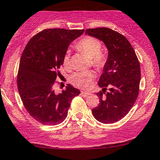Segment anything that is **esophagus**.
I'll return each instance as SVG.
<instances>
[{
    "instance_id": "1",
    "label": "esophagus",
    "mask_w": 160,
    "mask_h": 160,
    "mask_svg": "<svg viewBox=\"0 0 160 160\" xmlns=\"http://www.w3.org/2000/svg\"><path fill=\"white\" fill-rule=\"evenodd\" d=\"M89 94V93L85 92V91H82V92H81V95H82V97H84V98H87Z\"/></svg>"
}]
</instances>
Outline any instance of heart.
<instances>
[{"instance_id":"heart-1","label":"heart","mask_w":160,"mask_h":160,"mask_svg":"<svg viewBox=\"0 0 160 160\" xmlns=\"http://www.w3.org/2000/svg\"><path fill=\"white\" fill-rule=\"evenodd\" d=\"M74 48L78 51L88 55L91 58V64L98 70L103 69L107 64V54L102 51L101 42L96 38L92 36L82 38L75 43ZM63 65L66 69L71 68V59L69 52L64 54ZM94 77V73L92 71L77 72L71 75L70 82L79 88L88 89L92 85Z\"/></svg>"}]
</instances>
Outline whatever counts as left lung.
Returning <instances> with one entry per match:
<instances>
[{"mask_svg":"<svg viewBox=\"0 0 160 160\" xmlns=\"http://www.w3.org/2000/svg\"><path fill=\"white\" fill-rule=\"evenodd\" d=\"M86 35L103 41L109 51L97 93L100 103L93 116L104 124L114 123L125 117L135 103L139 93L141 67L132 44L124 35L108 28H88ZM108 91H107V89Z\"/></svg>","mask_w":160,"mask_h":160,"instance_id":"obj_1","label":"left lung"}]
</instances>
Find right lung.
<instances>
[{"label": "right lung", "mask_w": 160, "mask_h": 160, "mask_svg": "<svg viewBox=\"0 0 160 160\" xmlns=\"http://www.w3.org/2000/svg\"><path fill=\"white\" fill-rule=\"evenodd\" d=\"M85 30L48 28L34 35L19 62L17 87L23 105L33 119L43 125H56L65 120L78 89L68 84L62 93L53 87L69 44Z\"/></svg>", "instance_id": "obj_1"}]
</instances>
